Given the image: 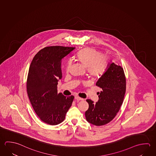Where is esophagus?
Segmentation results:
<instances>
[{
	"mask_svg": "<svg viewBox=\"0 0 156 156\" xmlns=\"http://www.w3.org/2000/svg\"><path fill=\"white\" fill-rule=\"evenodd\" d=\"M75 98L77 100H83L84 99L83 98H80L79 96H76V97H75Z\"/></svg>",
	"mask_w": 156,
	"mask_h": 156,
	"instance_id": "1",
	"label": "esophagus"
}]
</instances>
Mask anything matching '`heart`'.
<instances>
[{
    "label": "heart",
    "mask_w": 156,
    "mask_h": 156,
    "mask_svg": "<svg viewBox=\"0 0 156 156\" xmlns=\"http://www.w3.org/2000/svg\"><path fill=\"white\" fill-rule=\"evenodd\" d=\"M76 59L83 66L87 67V73L93 78L101 77L106 70L108 63V58L104 54L93 48H85L80 50L76 54ZM71 66L69 61L66 66V71H69Z\"/></svg>",
    "instance_id": "b5f03b06"
}]
</instances>
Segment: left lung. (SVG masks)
Returning <instances> with one entry per match:
<instances>
[{"label":"left lung","mask_w":156,"mask_h":156,"mask_svg":"<svg viewBox=\"0 0 156 156\" xmlns=\"http://www.w3.org/2000/svg\"><path fill=\"white\" fill-rule=\"evenodd\" d=\"M96 85L102 89L98 93V101L95 104L90 99L87 100L89 108L85 115L89 123L104 126L113 119L123 104L126 90L123 68L114 62L109 63Z\"/></svg>","instance_id":"8db88e82"}]
</instances>
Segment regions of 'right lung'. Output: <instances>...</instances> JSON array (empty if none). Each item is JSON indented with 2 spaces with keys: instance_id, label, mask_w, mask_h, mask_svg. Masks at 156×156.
<instances>
[{
  "instance_id": "obj_1",
  "label": "right lung",
  "mask_w": 156,
  "mask_h": 156,
  "mask_svg": "<svg viewBox=\"0 0 156 156\" xmlns=\"http://www.w3.org/2000/svg\"><path fill=\"white\" fill-rule=\"evenodd\" d=\"M74 49L73 47L51 46L41 50L30 63L27 91L30 104L44 123L54 126L62 122L74 99L58 93L62 78L61 60Z\"/></svg>"
}]
</instances>
